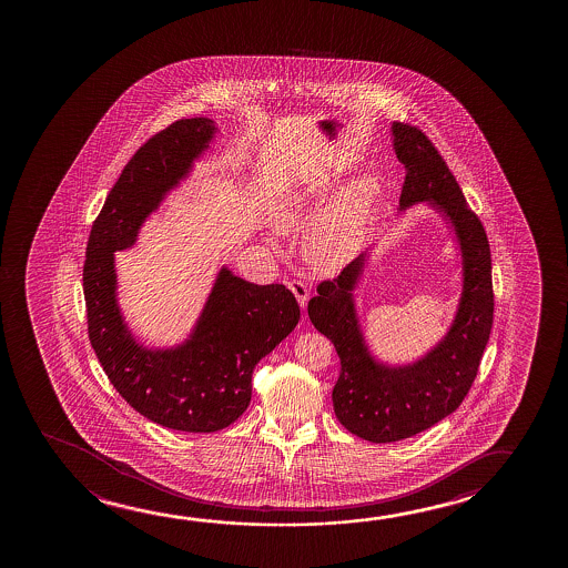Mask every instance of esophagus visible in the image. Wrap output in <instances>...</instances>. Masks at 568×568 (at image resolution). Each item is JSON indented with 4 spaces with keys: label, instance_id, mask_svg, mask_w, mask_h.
<instances>
[{
    "label": "esophagus",
    "instance_id": "1",
    "mask_svg": "<svg viewBox=\"0 0 568 568\" xmlns=\"http://www.w3.org/2000/svg\"><path fill=\"white\" fill-rule=\"evenodd\" d=\"M287 287L293 291V295L296 296V301L301 306H306V301H308V288L304 285L303 281L298 280H288Z\"/></svg>",
    "mask_w": 568,
    "mask_h": 568
}]
</instances>
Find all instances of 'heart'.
I'll list each match as a JSON object with an SVG mask.
<instances>
[{"label":"heart","instance_id":"b5f03b06","mask_svg":"<svg viewBox=\"0 0 568 568\" xmlns=\"http://www.w3.org/2000/svg\"><path fill=\"white\" fill-rule=\"evenodd\" d=\"M374 187L358 182L324 213L306 241V260L316 270L332 272L347 264L365 242L373 215ZM320 200L312 186L296 187L275 207V226L281 233H296L314 225Z\"/></svg>","mask_w":568,"mask_h":568}]
</instances>
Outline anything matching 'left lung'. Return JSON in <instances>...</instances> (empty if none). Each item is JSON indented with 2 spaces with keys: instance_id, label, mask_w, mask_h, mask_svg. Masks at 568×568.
Instances as JSON below:
<instances>
[{
  "instance_id": "left-lung-1",
  "label": "left lung",
  "mask_w": 568,
  "mask_h": 568,
  "mask_svg": "<svg viewBox=\"0 0 568 568\" xmlns=\"http://www.w3.org/2000/svg\"><path fill=\"white\" fill-rule=\"evenodd\" d=\"M392 135L405 164L399 210L430 202L452 223L462 250L464 288L448 334L425 357L402 366L376 361L358 326L353 288L365 270L366 252L337 280L322 281L316 288L308 316L342 361L332 392L335 417L353 435L376 444L419 435L458 409L479 371L495 308L487 233L448 164L419 128L396 122Z\"/></svg>"
}]
</instances>
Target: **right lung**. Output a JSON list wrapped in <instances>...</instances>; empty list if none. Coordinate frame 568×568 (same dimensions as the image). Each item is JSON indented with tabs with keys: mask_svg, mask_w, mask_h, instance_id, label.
<instances>
[{
	"mask_svg": "<svg viewBox=\"0 0 568 568\" xmlns=\"http://www.w3.org/2000/svg\"><path fill=\"white\" fill-rule=\"evenodd\" d=\"M217 132L210 118H184L155 133L125 164L87 242L83 265L89 339L118 394L156 425L215 433L246 412L254 366L301 320L285 285H254L223 267L186 342L148 349L116 303L114 252L132 246L143 221L186 176Z\"/></svg>",
	"mask_w": 568,
	"mask_h": 568,
	"instance_id": "1",
	"label": "right lung"
}]
</instances>
